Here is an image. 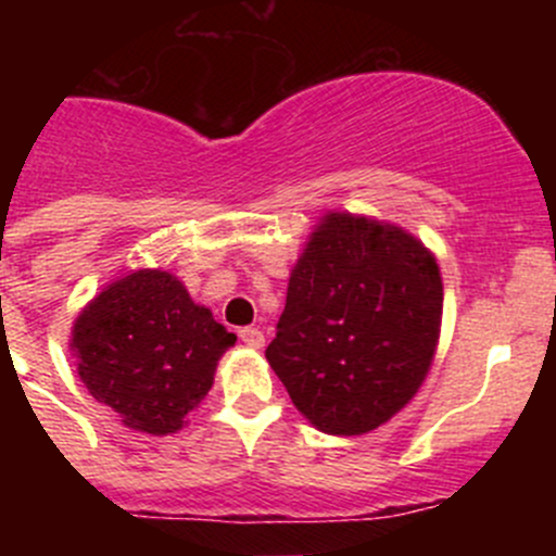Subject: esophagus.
Masks as SVG:
<instances>
[{
	"label": "esophagus",
	"instance_id": "esophagus-1",
	"mask_svg": "<svg viewBox=\"0 0 556 556\" xmlns=\"http://www.w3.org/2000/svg\"><path fill=\"white\" fill-rule=\"evenodd\" d=\"M239 339H242L247 346H252V350H261V346L266 344V336L257 328H242L239 330Z\"/></svg>",
	"mask_w": 556,
	"mask_h": 556
}]
</instances>
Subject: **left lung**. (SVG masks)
I'll return each mask as SVG.
<instances>
[{
	"label": "left lung",
	"instance_id": "1",
	"mask_svg": "<svg viewBox=\"0 0 556 556\" xmlns=\"http://www.w3.org/2000/svg\"><path fill=\"white\" fill-rule=\"evenodd\" d=\"M441 312L439 263L417 237L328 212L290 274L266 361L314 428L363 435L417 395Z\"/></svg>",
	"mask_w": 556,
	"mask_h": 556
}]
</instances>
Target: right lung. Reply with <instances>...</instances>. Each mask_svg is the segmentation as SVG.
<instances>
[{
	"mask_svg": "<svg viewBox=\"0 0 556 556\" xmlns=\"http://www.w3.org/2000/svg\"><path fill=\"white\" fill-rule=\"evenodd\" d=\"M237 336L185 285L161 268H139L106 285L72 328L77 374L123 425L150 435L177 433L215 382L217 361Z\"/></svg>",
	"mask_w": 556,
	"mask_h": 556,
	"instance_id": "add662e5",
	"label": "right lung"
}]
</instances>
